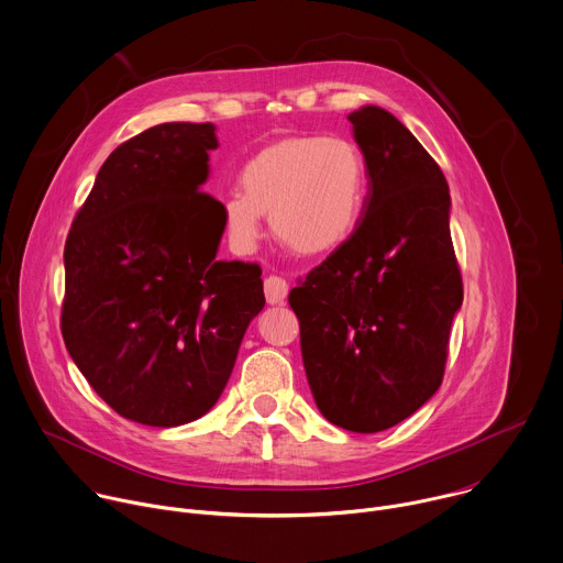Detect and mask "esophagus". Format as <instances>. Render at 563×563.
Listing matches in <instances>:
<instances>
[{"instance_id":"34e87169","label":"esophagus","mask_w":563,"mask_h":563,"mask_svg":"<svg viewBox=\"0 0 563 563\" xmlns=\"http://www.w3.org/2000/svg\"><path fill=\"white\" fill-rule=\"evenodd\" d=\"M264 292H266V301L277 306V303H284L286 295H288V282L279 275H268L264 279Z\"/></svg>"}]
</instances>
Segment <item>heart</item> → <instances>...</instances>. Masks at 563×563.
Masks as SVG:
<instances>
[{"label": "heart", "mask_w": 563, "mask_h": 563, "mask_svg": "<svg viewBox=\"0 0 563 563\" xmlns=\"http://www.w3.org/2000/svg\"><path fill=\"white\" fill-rule=\"evenodd\" d=\"M240 185L242 191L222 200L224 229L238 251L255 246L264 213L277 242L299 255H323L339 249L358 224L367 165L347 139L292 136L253 154Z\"/></svg>", "instance_id": "1"}]
</instances>
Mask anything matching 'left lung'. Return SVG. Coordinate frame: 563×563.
I'll return each mask as SVG.
<instances>
[{"instance_id":"left-lung-1","label":"left lung","mask_w":563,"mask_h":563,"mask_svg":"<svg viewBox=\"0 0 563 563\" xmlns=\"http://www.w3.org/2000/svg\"><path fill=\"white\" fill-rule=\"evenodd\" d=\"M369 191L354 233L288 303L319 411L356 433L389 429L440 387L462 275L438 163L389 112H352Z\"/></svg>"}]
</instances>
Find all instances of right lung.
<instances>
[{
    "label": "right lung",
    "instance_id": "right-lung-1",
    "mask_svg": "<svg viewBox=\"0 0 563 563\" xmlns=\"http://www.w3.org/2000/svg\"><path fill=\"white\" fill-rule=\"evenodd\" d=\"M211 123H163L99 169L64 249L62 334L123 418L178 427L205 416L264 308L262 268L216 260L222 202L200 191Z\"/></svg>",
    "mask_w": 563,
    "mask_h": 563
}]
</instances>
